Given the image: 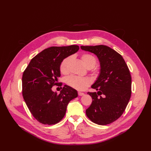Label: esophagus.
<instances>
[{
    "mask_svg": "<svg viewBox=\"0 0 151 151\" xmlns=\"http://www.w3.org/2000/svg\"><path fill=\"white\" fill-rule=\"evenodd\" d=\"M78 95H79V96H82L84 95V93H81V92H78Z\"/></svg>",
    "mask_w": 151,
    "mask_h": 151,
    "instance_id": "esophagus-1",
    "label": "esophagus"
}]
</instances>
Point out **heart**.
I'll use <instances>...</instances> for the list:
<instances>
[{
    "mask_svg": "<svg viewBox=\"0 0 151 151\" xmlns=\"http://www.w3.org/2000/svg\"><path fill=\"white\" fill-rule=\"evenodd\" d=\"M72 59V56H68L63 59L60 64V71L63 74H67L69 72V66ZM81 59L84 65L88 68H93V74L97 76L99 69L98 67H94L96 64L97 60L93 55L85 53L81 55ZM66 84L71 88L77 90H83L89 86V81L85 77H80L76 76H70L68 77L65 81Z\"/></svg>",
    "mask_w": 151,
    "mask_h": 151,
    "instance_id": "obj_1",
    "label": "heart"
}]
</instances>
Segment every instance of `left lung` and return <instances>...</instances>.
<instances>
[{
  "label": "left lung",
  "mask_w": 151,
  "mask_h": 151,
  "mask_svg": "<svg viewBox=\"0 0 151 151\" xmlns=\"http://www.w3.org/2000/svg\"><path fill=\"white\" fill-rule=\"evenodd\" d=\"M81 48L94 53L101 65L100 75L91 86L97 92L88 93L93 100L86 110V115L98 125L109 124L122 116L130 99L129 68L121 55L109 47L101 45Z\"/></svg>",
  "instance_id": "obj_1"
}]
</instances>
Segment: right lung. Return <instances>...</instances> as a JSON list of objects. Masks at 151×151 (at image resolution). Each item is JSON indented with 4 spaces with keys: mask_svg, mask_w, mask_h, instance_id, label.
<instances>
[{
    "mask_svg": "<svg viewBox=\"0 0 151 151\" xmlns=\"http://www.w3.org/2000/svg\"><path fill=\"white\" fill-rule=\"evenodd\" d=\"M79 47H52L31 59L22 77V93L31 115L44 125H54L64 117L68 103L77 97V92L65 85L60 94L53 92L60 76L63 59L78 51Z\"/></svg>",
    "mask_w": 151,
    "mask_h": 151,
    "instance_id": "add662e5",
    "label": "right lung"
}]
</instances>
